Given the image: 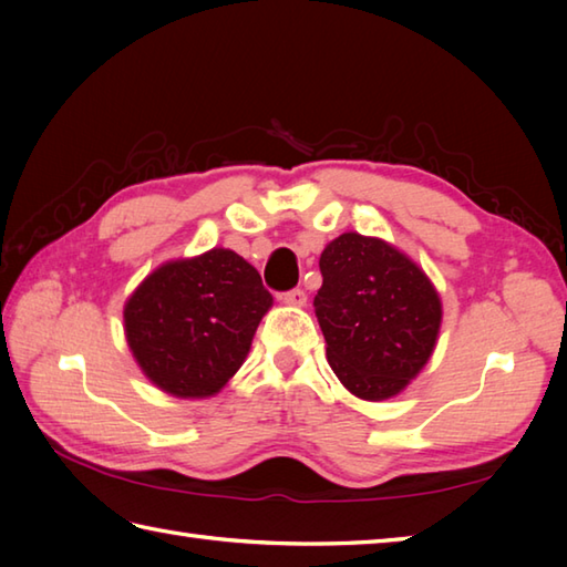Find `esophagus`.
<instances>
[{"mask_svg":"<svg viewBox=\"0 0 567 567\" xmlns=\"http://www.w3.org/2000/svg\"><path fill=\"white\" fill-rule=\"evenodd\" d=\"M280 299H282V305H287V307H305L307 305V292L299 290V287H295V290H290V292H282Z\"/></svg>","mask_w":567,"mask_h":567,"instance_id":"obj_1","label":"esophagus"}]
</instances>
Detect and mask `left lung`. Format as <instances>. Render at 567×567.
<instances>
[{"label": "left lung", "mask_w": 567, "mask_h": 567, "mask_svg": "<svg viewBox=\"0 0 567 567\" xmlns=\"http://www.w3.org/2000/svg\"><path fill=\"white\" fill-rule=\"evenodd\" d=\"M319 268L315 311L336 378L360 400L400 394L436 346L439 292L404 252L360 234L331 240Z\"/></svg>", "instance_id": "1"}]
</instances>
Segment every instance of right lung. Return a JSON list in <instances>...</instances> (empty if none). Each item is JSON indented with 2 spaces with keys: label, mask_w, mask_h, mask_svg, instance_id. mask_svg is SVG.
Returning a JSON list of instances; mask_svg holds the SVG:
<instances>
[{
  "label": "right lung",
  "mask_w": 567,
  "mask_h": 567,
  "mask_svg": "<svg viewBox=\"0 0 567 567\" xmlns=\"http://www.w3.org/2000/svg\"><path fill=\"white\" fill-rule=\"evenodd\" d=\"M272 295L234 250L214 248L148 275L124 309L126 341L153 384L183 400L219 392L244 365Z\"/></svg>",
  "instance_id": "obj_1"
}]
</instances>
